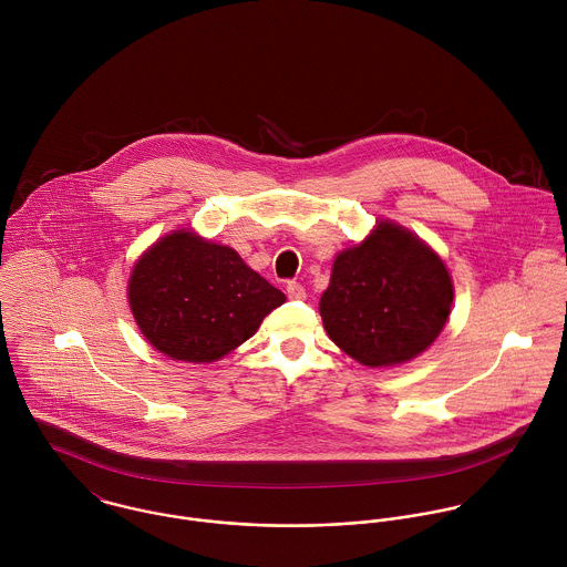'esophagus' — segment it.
<instances>
[{"mask_svg":"<svg viewBox=\"0 0 567 567\" xmlns=\"http://www.w3.org/2000/svg\"><path fill=\"white\" fill-rule=\"evenodd\" d=\"M286 292H288V297L295 299V301L306 299V288H303L299 281H288V284H286Z\"/></svg>","mask_w":567,"mask_h":567,"instance_id":"1","label":"esophagus"}]
</instances>
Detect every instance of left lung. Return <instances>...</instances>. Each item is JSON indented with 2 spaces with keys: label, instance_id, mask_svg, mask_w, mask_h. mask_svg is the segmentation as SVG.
I'll return each instance as SVG.
<instances>
[{
  "label": "left lung",
  "instance_id": "obj_1",
  "mask_svg": "<svg viewBox=\"0 0 567 567\" xmlns=\"http://www.w3.org/2000/svg\"><path fill=\"white\" fill-rule=\"evenodd\" d=\"M454 299L445 264L416 236L380 223L342 250L321 297L329 338L367 367L400 364L441 333Z\"/></svg>",
  "mask_w": 567,
  "mask_h": 567
}]
</instances>
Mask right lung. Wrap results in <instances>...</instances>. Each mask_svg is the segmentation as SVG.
Returning a JSON list of instances; mask_svg holds the SVG:
<instances>
[{
	"label": "right lung",
	"mask_w": 567,
	"mask_h": 567,
	"mask_svg": "<svg viewBox=\"0 0 567 567\" xmlns=\"http://www.w3.org/2000/svg\"><path fill=\"white\" fill-rule=\"evenodd\" d=\"M128 301L155 349L174 360L214 362L248 340L286 297L234 248L178 231L140 259Z\"/></svg>",
	"instance_id": "add662e5"
}]
</instances>
